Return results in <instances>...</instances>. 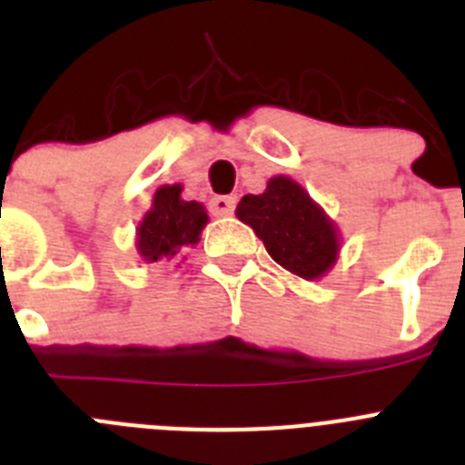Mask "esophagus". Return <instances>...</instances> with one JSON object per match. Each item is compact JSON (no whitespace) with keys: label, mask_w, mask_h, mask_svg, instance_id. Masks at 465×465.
I'll use <instances>...</instances> for the list:
<instances>
[{"label":"esophagus","mask_w":465,"mask_h":465,"mask_svg":"<svg viewBox=\"0 0 465 465\" xmlns=\"http://www.w3.org/2000/svg\"><path fill=\"white\" fill-rule=\"evenodd\" d=\"M209 212L212 216H230L235 212V197L232 195H216L209 200Z\"/></svg>","instance_id":"34e87169"}]
</instances>
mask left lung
Returning a JSON list of instances; mask_svg holds the SVG:
<instances>
[{"instance_id":"1","label":"left lung","mask_w":465,"mask_h":465,"mask_svg":"<svg viewBox=\"0 0 465 465\" xmlns=\"http://www.w3.org/2000/svg\"><path fill=\"white\" fill-rule=\"evenodd\" d=\"M235 213L252 225L272 261L295 277L322 279L338 261V225L291 176H272L261 195L242 197Z\"/></svg>"}]
</instances>
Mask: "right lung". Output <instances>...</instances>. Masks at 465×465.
I'll return each mask as SVG.
<instances>
[{
    "instance_id": "right-lung-1",
    "label": "right lung",
    "mask_w": 465,
    "mask_h": 465,
    "mask_svg": "<svg viewBox=\"0 0 465 465\" xmlns=\"http://www.w3.org/2000/svg\"><path fill=\"white\" fill-rule=\"evenodd\" d=\"M182 183H165L153 193L151 209L137 225V253L143 262L174 261L195 246L209 216L203 203L183 200Z\"/></svg>"
}]
</instances>
